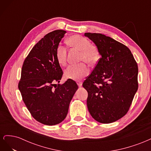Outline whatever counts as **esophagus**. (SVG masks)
<instances>
[{
  "instance_id": "esophagus-1",
  "label": "esophagus",
  "mask_w": 151,
  "mask_h": 151,
  "mask_svg": "<svg viewBox=\"0 0 151 151\" xmlns=\"http://www.w3.org/2000/svg\"><path fill=\"white\" fill-rule=\"evenodd\" d=\"M77 85L79 86V87H81L82 84H83V83H82V82H80V81H77Z\"/></svg>"
}]
</instances>
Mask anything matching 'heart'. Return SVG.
I'll return each instance as SVG.
<instances>
[{
  "label": "heart",
  "instance_id": "obj_1",
  "mask_svg": "<svg viewBox=\"0 0 151 151\" xmlns=\"http://www.w3.org/2000/svg\"><path fill=\"white\" fill-rule=\"evenodd\" d=\"M67 42L73 47L81 50V60H85L89 63H94L98 60V53L97 48L91 45L90 41L84 36L75 35L70 36ZM55 57L60 65H65L67 62V48L60 44L57 47ZM89 69L85 63L72 64L66 68L65 76L68 79L80 80L88 75Z\"/></svg>",
  "mask_w": 151,
  "mask_h": 151
}]
</instances>
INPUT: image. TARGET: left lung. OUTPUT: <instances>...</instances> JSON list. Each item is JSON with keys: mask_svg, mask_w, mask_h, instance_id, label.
Here are the masks:
<instances>
[{"mask_svg": "<svg viewBox=\"0 0 151 151\" xmlns=\"http://www.w3.org/2000/svg\"><path fill=\"white\" fill-rule=\"evenodd\" d=\"M101 58L83 84L91 115L101 123L120 119L129 110L138 89V66L125 45L101 33H86Z\"/></svg>", "mask_w": 151, "mask_h": 151, "instance_id": "1", "label": "left lung"}]
</instances>
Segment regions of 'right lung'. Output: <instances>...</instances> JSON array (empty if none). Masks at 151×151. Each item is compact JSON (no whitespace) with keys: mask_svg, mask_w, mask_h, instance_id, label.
Segmentation results:
<instances>
[{"mask_svg":"<svg viewBox=\"0 0 151 151\" xmlns=\"http://www.w3.org/2000/svg\"><path fill=\"white\" fill-rule=\"evenodd\" d=\"M66 31L58 29L47 34L31 49L22 67L18 84L22 100L31 115L47 125L65 119L69 104L78 86L68 79L60 83L63 71L55 57L57 47Z\"/></svg>","mask_w":151,"mask_h":151,"instance_id":"obj_1","label":"right lung"}]
</instances>
